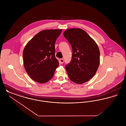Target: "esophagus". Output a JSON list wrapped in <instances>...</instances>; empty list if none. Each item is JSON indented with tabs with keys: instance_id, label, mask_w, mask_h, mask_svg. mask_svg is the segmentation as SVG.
Segmentation results:
<instances>
[{
	"instance_id": "34e87169",
	"label": "esophagus",
	"mask_w": 126,
	"mask_h": 126,
	"mask_svg": "<svg viewBox=\"0 0 126 126\" xmlns=\"http://www.w3.org/2000/svg\"><path fill=\"white\" fill-rule=\"evenodd\" d=\"M60 63L61 64H63L64 63V60L63 59H60Z\"/></svg>"
}]
</instances>
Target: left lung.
Returning a JSON list of instances; mask_svg holds the SVG:
<instances>
[{
	"mask_svg": "<svg viewBox=\"0 0 126 126\" xmlns=\"http://www.w3.org/2000/svg\"><path fill=\"white\" fill-rule=\"evenodd\" d=\"M63 34L73 51L72 60L66 65L68 77L75 83L83 84L94 76L99 66L100 53L98 45L81 29H69Z\"/></svg>",
	"mask_w": 126,
	"mask_h": 126,
	"instance_id": "8db88e82",
	"label": "left lung"
}]
</instances>
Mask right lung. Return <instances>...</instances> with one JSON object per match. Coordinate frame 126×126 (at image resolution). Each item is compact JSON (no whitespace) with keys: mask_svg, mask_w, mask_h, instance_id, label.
Masks as SVG:
<instances>
[{"mask_svg":"<svg viewBox=\"0 0 126 126\" xmlns=\"http://www.w3.org/2000/svg\"><path fill=\"white\" fill-rule=\"evenodd\" d=\"M62 30H46L34 36L24 48L23 56L24 66L34 81L45 83L54 76L59 65L55 57V43Z\"/></svg>","mask_w":126,"mask_h":126,"instance_id":"add662e5","label":"right lung"}]
</instances>
